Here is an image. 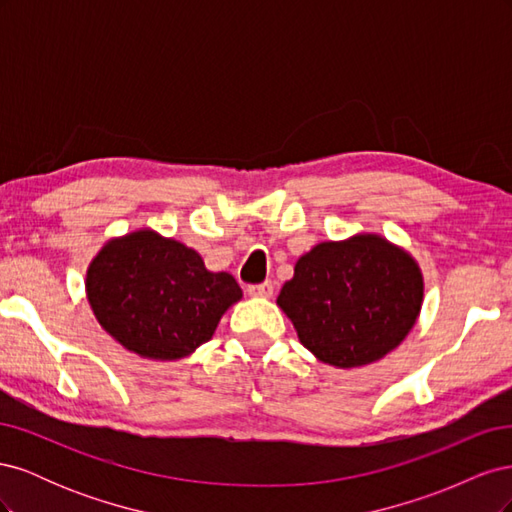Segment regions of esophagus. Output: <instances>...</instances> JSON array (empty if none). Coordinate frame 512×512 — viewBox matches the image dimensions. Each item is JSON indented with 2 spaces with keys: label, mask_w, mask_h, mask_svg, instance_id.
Returning a JSON list of instances; mask_svg holds the SVG:
<instances>
[{
  "label": "esophagus",
  "mask_w": 512,
  "mask_h": 512,
  "mask_svg": "<svg viewBox=\"0 0 512 512\" xmlns=\"http://www.w3.org/2000/svg\"><path fill=\"white\" fill-rule=\"evenodd\" d=\"M247 292L252 294V297H271L273 294V282H262V284H250L247 286Z\"/></svg>",
  "instance_id": "esophagus-1"
}]
</instances>
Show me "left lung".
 Instances as JSON below:
<instances>
[{"label": "left lung", "instance_id": "obj_1", "mask_svg": "<svg viewBox=\"0 0 512 512\" xmlns=\"http://www.w3.org/2000/svg\"><path fill=\"white\" fill-rule=\"evenodd\" d=\"M277 303L322 363L361 367L397 348L423 303V275L376 235L318 243L294 265Z\"/></svg>", "mask_w": 512, "mask_h": 512}]
</instances>
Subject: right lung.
Returning a JSON list of instances; mask_svg holds the SVG:
<instances>
[{
    "instance_id": "obj_1",
    "label": "right lung",
    "mask_w": 512,
    "mask_h": 512,
    "mask_svg": "<svg viewBox=\"0 0 512 512\" xmlns=\"http://www.w3.org/2000/svg\"><path fill=\"white\" fill-rule=\"evenodd\" d=\"M87 299L123 348L173 361L209 342L241 288L183 243L138 230L102 247L87 271Z\"/></svg>"
}]
</instances>
